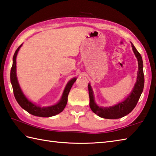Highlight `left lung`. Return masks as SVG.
<instances>
[{
    "mask_svg": "<svg viewBox=\"0 0 156 156\" xmlns=\"http://www.w3.org/2000/svg\"><path fill=\"white\" fill-rule=\"evenodd\" d=\"M131 44L133 52H134L138 61V70L137 72L136 82L134 84V87L133 88L132 92L129 93V95L127 98H125V100L112 106H99L95 101L93 90L91 86H90V83L88 84L90 99L89 106L90 109L92 110L93 112L101 118L109 119H117L125 117L126 115L131 112L132 110L136 106L138 101L139 100L141 94H142L144 88V83H145L143 59L142 56H140V53L136 49L133 44L131 43Z\"/></svg>",
    "mask_w": 156,
    "mask_h": 156,
    "instance_id": "8db88e82",
    "label": "left lung"
}]
</instances>
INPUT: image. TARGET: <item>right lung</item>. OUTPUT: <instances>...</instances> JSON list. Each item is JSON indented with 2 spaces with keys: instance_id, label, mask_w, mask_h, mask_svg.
Instances as JSON below:
<instances>
[{
  "instance_id": "obj_1",
  "label": "right lung",
  "mask_w": 156,
  "mask_h": 156,
  "mask_svg": "<svg viewBox=\"0 0 156 156\" xmlns=\"http://www.w3.org/2000/svg\"><path fill=\"white\" fill-rule=\"evenodd\" d=\"M22 44L17 48L15 53H14L13 57V65L10 73L11 83L13 87V94L14 96H15L16 101H18L19 105L22 108L24 109L26 111L30 113V114L34 116H37V117H50L59 114V113L63 111L65 107L66 106V104L67 103V97H68L69 90L71 89V88H72L73 84L75 83L77 78H73L67 83L66 87H65V89L63 90V94H62L60 100H59L56 104H54L52 106L43 107L37 105L35 103H33L31 101H30L29 99L25 96L24 93L22 92L20 87L18 78H17L16 57L17 55H18V51L20 48L22 47Z\"/></svg>"
}]
</instances>
